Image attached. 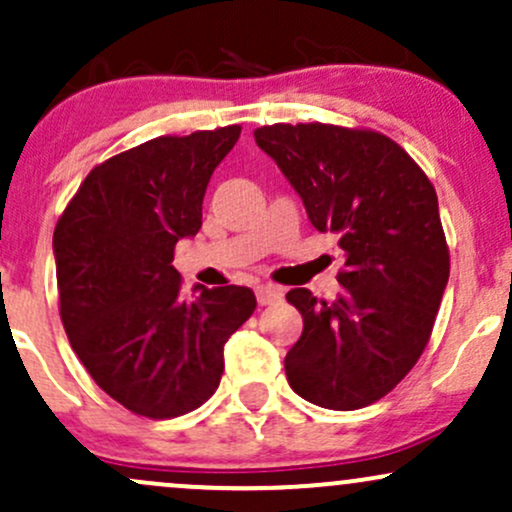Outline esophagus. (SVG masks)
Segmentation results:
<instances>
[{"label": "esophagus", "instance_id": "34e87169", "mask_svg": "<svg viewBox=\"0 0 512 512\" xmlns=\"http://www.w3.org/2000/svg\"><path fill=\"white\" fill-rule=\"evenodd\" d=\"M255 293H257V303L260 305H276V303H281V298H284L281 289H276V286H272V284L257 286Z\"/></svg>", "mask_w": 512, "mask_h": 512}]
</instances>
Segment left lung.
<instances>
[{"label": "left lung", "instance_id": "left-lung-1", "mask_svg": "<svg viewBox=\"0 0 512 512\" xmlns=\"http://www.w3.org/2000/svg\"><path fill=\"white\" fill-rule=\"evenodd\" d=\"M255 142L303 199L317 231L344 250L337 301L293 289L303 334L284 358L296 395L351 411L385 397L424 354L450 276L438 197L385 134L272 125Z\"/></svg>", "mask_w": 512, "mask_h": 512}]
</instances>
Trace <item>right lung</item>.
I'll list each match as a JSON object with an SVG mask.
<instances>
[{"mask_svg": "<svg viewBox=\"0 0 512 512\" xmlns=\"http://www.w3.org/2000/svg\"><path fill=\"white\" fill-rule=\"evenodd\" d=\"M240 127L158 137L86 175L52 250L60 315L91 378L149 419L202 407L219 387L223 346L255 310L245 286L180 291L173 250L202 228L211 173Z\"/></svg>", "mask_w": 512, "mask_h": 512, "instance_id": "1", "label": "right lung"}]
</instances>
